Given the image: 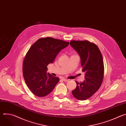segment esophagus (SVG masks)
<instances>
[{"instance_id": "esophagus-1", "label": "esophagus", "mask_w": 126, "mask_h": 126, "mask_svg": "<svg viewBox=\"0 0 126 126\" xmlns=\"http://www.w3.org/2000/svg\"><path fill=\"white\" fill-rule=\"evenodd\" d=\"M62 80H63V81H64V82H68V81H69V79H65V78H62Z\"/></svg>"}]
</instances>
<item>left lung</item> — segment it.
Instances as JSON below:
<instances>
[{
	"instance_id": "left-lung-1",
	"label": "left lung",
	"mask_w": 126,
	"mask_h": 126,
	"mask_svg": "<svg viewBox=\"0 0 126 126\" xmlns=\"http://www.w3.org/2000/svg\"><path fill=\"white\" fill-rule=\"evenodd\" d=\"M70 46L79 54L82 72L83 82H76V88L72 91L78 100H85L93 96L100 87L104 77V63L98 46L88 41H71Z\"/></svg>"
}]
</instances>
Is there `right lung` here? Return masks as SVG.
Segmentation results:
<instances>
[{
  "label": "right lung",
  "instance_id": "obj_1",
  "mask_svg": "<svg viewBox=\"0 0 126 126\" xmlns=\"http://www.w3.org/2000/svg\"><path fill=\"white\" fill-rule=\"evenodd\" d=\"M69 44L46 37L37 40L29 49L23 63V75L27 86L36 96H47L59 82L58 77L47 73V66L53 63L58 54Z\"/></svg>",
  "mask_w": 126,
  "mask_h": 126
}]
</instances>
